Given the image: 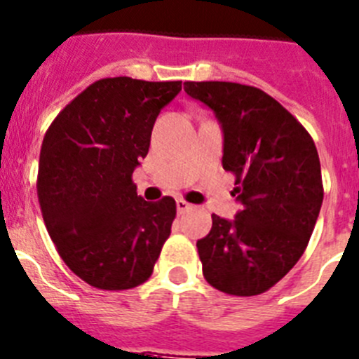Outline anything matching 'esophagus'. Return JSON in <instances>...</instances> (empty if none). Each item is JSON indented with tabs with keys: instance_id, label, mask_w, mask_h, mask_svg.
Here are the masks:
<instances>
[{
	"instance_id": "obj_1",
	"label": "esophagus",
	"mask_w": 359,
	"mask_h": 359,
	"mask_svg": "<svg viewBox=\"0 0 359 359\" xmlns=\"http://www.w3.org/2000/svg\"><path fill=\"white\" fill-rule=\"evenodd\" d=\"M176 208H177V213H185V212H189V210H192V205L187 201H183V199H177Z\"/></svg>"
}]
</instances>
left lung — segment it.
<instances>
[{
  "label": "left lung",
  "instance_id": "8db88e82",
  "mask_svg": "<svg viewBox=\"0 0 359 359\" xmlns=\"http://www.w3.org/2000/svg\"><path fill=\"white\" fill-rule=\"evenodd\" d=\"M185 92L213 110L222 167L235 174V219L212 215L197 240L206 281L229 295L267 292L306 249L320 212V160L302 124L274 97L231 81H187Z\"/></svg>",
  "mask_w": 359,
  "mask_h": 359
}]
</instances>
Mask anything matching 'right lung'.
I'll use <instances>...</instances> for the list:
<instances>
[{"label": "right lung", "mask_w": 359, "mask_h": 359, "mask_svg": "<svg viewBox=\"0 0 359 359\" xmlns=\"http://www.w3.org/2000/svg\"><path fill=\"white\" fill-rule=\"evenodd\" d=\"M180 90L182 81L104 78L46 131L39 205L58 255L90 287L128 290L153 274L176 201H144L131 174L149 151L158 114Z\"/></svg>", "instance_id": "1"}]
</instances>
